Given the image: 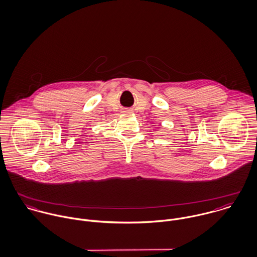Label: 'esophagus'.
I'll return each mask as SVG.
<instances>
[{"label":"esophagus","instance_id":"34e87169","mask_svg":"<svg viewBox=\"0 0 257 257\" xmlns=\"http://www.w3.org/2000/svg\"><path fill=\"white\" fill-rule=\"evenodd\" d=\"M123 112H124V113H131V110H129V109H126V110H124Z\"/></svg>","mask_w":257,"mask_h":257}]
</instances>
